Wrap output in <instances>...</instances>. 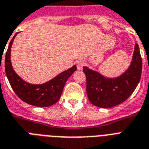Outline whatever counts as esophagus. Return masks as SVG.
Masks as SVG:
<instances>
[{
  "label": "esophagus",
  "mask_w": 149,
  "mask_h": 149,
  "mask_svg": "<svg viewBox=\"0 0 149 149\" xmlns=\"http://www.w3.org/2000/svg\"><path fill=\"white\" fill-rule=\"evenodd\" d=\"M84 65H85V63H84V61H83V60H79L77 62V66L78 70H82Z\"/></svg>",
  "instance_id": "obj_1"
}]
</instances>
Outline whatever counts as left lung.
Here are the masks:
<instances>
[{"label": "left lung", "instance_id": "left-lung-1", "mask_svg": "<svg viewBox=\"0 0 149 149\" xmlns=\"http://www.w3.org/2000/svg\"><path fill=\"white\" fill-rule=\"evenodd\" d=\"M141 70L142 61L137 43L129 70L118 78H106L84 66L83 70L86 77V93L89 102L100 108H111L123 102L137 87Z\"/></svg>", "mask_w": 149, "mask_h": 149}]
</instances>
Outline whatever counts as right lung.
<instances>
[{
	"mask_svg": "<svg viewBox=\"0 0 149 149\" xmlns=\"http://www.w3.org/2000/svg\"><path fill=\"white\" fill-rule=\"evenodd\" d=\"M12 38L5 55V72L10 84L18 97L27 104L38 107H48L58 102L62 94L66 80L77 70L74 66L61 72L54 79L41 85H32L19 77L12 68L10 62V47L14 41Z\"/></svg>",
	"mask_w": 149,
	"mask_h": 149,
	"instance_id": "obj_1",
	"label": "right lung"
}]
</instances>
